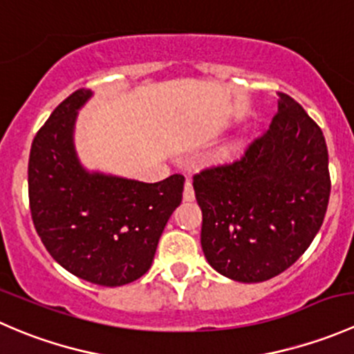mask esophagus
Masks as SVG:
<instances>
[{"instance_id": "34e87169", "label": "esophagus", "mask_w": 354, "mask_h": 354, "mask_svg": "<svg viewBox=\"0 0 354 354\" xmlns=\"http://www.w3.org/2000/svg\"><path fill=\"white\" fill-rule=\"evenodd\" d=\"M183 198L187 200V202H194V200H195V192H194V187H192V181L190 180H187V183H185Z\"/></svg>"}]
</instances>
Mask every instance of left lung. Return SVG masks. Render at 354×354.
<instances>
[{
    "label": "left lung",
    "mask_w": 354,
    "mask_h": 354,
    "mask_svg": "<svg viewBox=\"0 0 354 354\" xmlns=\"http://www.w3.org/2000/svg\"><path fill=\"white\" fill-rule=\"evenodd\" d=\"M277 114L233 162L194 176L203 255L238 283H262L305 253L326 217L329 154L319 124L279 92Z\"/></svg>",
    "instance_id": "1"
}]
</instances>
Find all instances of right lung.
<instances>
[{
	"mask_svg": "<svg viewBox=\"0 0 354 354\" xmlns=\"http://www.w3.org/2000/svg\"><path fill=\"white\" fill-rule=\"evenodd\" d=\"M92 91H75L37 131L28 159V200L35 231L68 272L99 286H123L152 266L185 178L159 183L88 171L75 151L78 109Z\"/></svg>",
	"mask_w": 354,
	"mask_h": 354,
	"instance_id": "1",
	"label": "right lung"
}]
</instances>
